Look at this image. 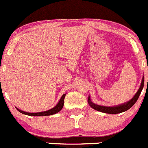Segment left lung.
<instances>
[{"label":"left lung","instance_id":"8db88e82","mask_svg":"<svg viewBox=\"0 0 148 148\" xmlns=\"http://www.w3.org/2000/svg\"><path fill=\"white\" fill-rule=\"evenodd\" d=\"M144 86V76L143 77L142 82H141L140 87L138 90L136 94L134 95V97L131 99L130 101H127V103H124L123 104H121V105L116 106H112V107H108V106H99L97 104L94 103L92 101H91L90 96H89L88 98V103L89 105L94 110L97 111H100V112H104V113H108V114H118L120 112H123L124 111H127L129 110V108L132 107L134 104L136 103L138 99L139 96H140L141 92L143 90V88Z\"/></svg>","mask_w":148,"mask_h":148}]
</instances>
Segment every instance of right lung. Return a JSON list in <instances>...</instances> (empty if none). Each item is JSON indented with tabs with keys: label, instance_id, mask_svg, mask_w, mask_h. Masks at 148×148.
Wrapping results in <instances>:
<instances>
[{
	"label": "right lung",
	"instance_id": "add662e5",
	"mask_svg": "<svg viewBox=\"0 0 148 148\" xmlns=\"http://www.w3.org/2000/svg\"><path fill=\"white\" fill-rule=\"evenodd\" d=\"M66 94H64V95L61 96V98L59 100V103L56 104V106H54V108L49 110H46V111H43V112H24V111H22L19 109H18L17 108H16V110H17L19 112H20L21 113L26 114V115H29V116H47V115H52V114H56L57 112H59L61 109L63 108L64 107V98H65Z\"/></svg>",
	"mask_w": 148,
	"mask_h": 148
}]
</instances>
